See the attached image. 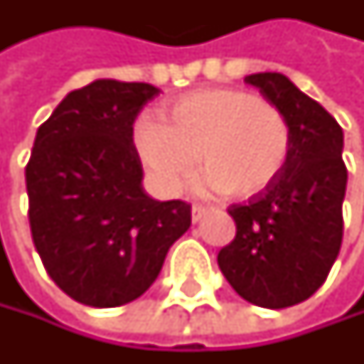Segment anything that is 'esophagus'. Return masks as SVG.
<instances>
[{
    "instance_id": "34e87169",
    "label": "esophagus",
    "mask_w": 364,
    "mask_h": 364,
    "mask_svg": "<svg viewBox=\"0 0 364 364\" xmlns=\"http://www.w3.org/2000/svg\"><path fill=\"white\" fill-rule=\"evenodd\" d=\"M205 212H208V208H205V205H199V203H195V205L191 208V216H193V223L201 220V218L205 216Z\"/></svg>"
}]
</instances>
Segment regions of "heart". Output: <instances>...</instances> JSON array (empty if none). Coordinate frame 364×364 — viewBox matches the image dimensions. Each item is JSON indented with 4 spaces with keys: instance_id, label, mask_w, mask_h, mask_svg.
I'll use <instances>...</instances> for the list:
<instances>
[{
    "instance_id": "1",
    "label": "heart",
    "mask_w": 364,
    "mask_h": 364,
    "mask_svg": "<svg viewBox=\"0 0 364 364\" xmlns=\"http://www.w3.org/2000/svg\"><path fill=\"white\" fill-rule=\"evenodd\" d=\"M132 141L165 191H180L199 159L210 188L242 201L281 178L291 130L277 105L251 92L201 90L171 102L165 122L139 117Z\"/></svg>"
}]
</instances>
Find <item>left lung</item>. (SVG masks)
<instances>
[{"instance_id": "left-lung-1", "label": "left lung", "mask_w": 364, "mask_h": 364, "mask_svg": "<svg viewBox=\"0 0 364 364\" xmlns=\"http://www.w3.org/2000/svg\"><path fill=\"white\" fill-rule=\"evenodd\" d=\"M289 122L291 152L281 178L247 203L227 208L236 238L218 251V268L251 304L294 306L326 281L343 240L348 169L343 130L285 75L245 77Z\"/></svg>"}]
</instances>
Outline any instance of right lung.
<instances>
[{"label":"right lung","instance_id":"obj_1","mask_svg":"<svg viewBox=\"0 0 364 364\" xmlns=\"http://www.w3.org/2000/svg\"><path fill=\"white\" fill-rule=\"evenodd\" d=\"M156 94L150 83L98 79L36 132L25 167L31 240L55 285L81 304L139 298L191 227L186 201H156L141 186L132 124Z\"/></svg>","mask_w":364,"mask_h":364}]
</instances>
